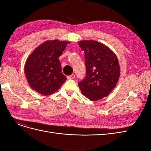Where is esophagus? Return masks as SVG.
Returning a JSON list of instances; mask_svg holds the SVG:
<instances>
[{"mask_svg": "<svg viewBox=\"0 0 151 151\" xmlns=\"http://www.w3.org/2000/svg\"><path fill=\"white\" fill-rule=\"evenodd\" d=\"M67 79H73L75 78V75L74 74H72V75H70V76H68L67 77Z\"/></svg>", "mask_w": 151, "mask_h": 151, "instance_id": "34e87169", "label": "esophagus"}]
</instances>
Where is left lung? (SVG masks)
I'll return each mask as SVG.
<instances>
[{"instance_id": "obj_1", "label": "left lung", "mask_w": 151, "mask_h": 151, "mask_svg": "<svg viewBox=\"0 0 151 151\" xmlns=\"http://www.w3.org/2000/svg\"><path fill=\"white\" fill-rule=\"evenodd\" d=\"M84 52L86 74L78 83L84 96L91 101L106 97L115 88L120 77V67L115 54L96 41L78 43Z\"/></svg>"}]
</instances>
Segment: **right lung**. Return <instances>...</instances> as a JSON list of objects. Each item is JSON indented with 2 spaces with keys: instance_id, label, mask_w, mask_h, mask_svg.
<instances>
[{
  "instance_id": "right-lung-1",
  "label": "right lung",
  "mask_w": 151,
  "mask_h": 151,
  "mask_svg": "<svg viewBox=\"0 0 151 151\" xmlns=\"http://www.w3.org/2000/svg\"><path fill=\"white\" fill-rule=\"evenodd\" d=\"M68 42L50 40L36 48L25 63L24 72L32 89L42 95L55 92L67 80L58 58Z\"/></svg>"
}]
</instances>
